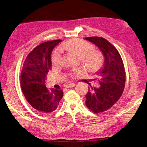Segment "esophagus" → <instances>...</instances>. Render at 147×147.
<instances>
[{
    "instance_id": "34e87169",
    "label": "esophagus",
    "mask_w": 147,
    "mask_h": 147,
    "mask_svg": "<svg viewBox=\"0 0 147 147\" xmlns=\"http://www.w3.org/2000/svg\"><path fill=\"white\" fill-rule=\"evenodd\" d=\"M76 85L75 84H74V83H73V84H67L66 85L65 87H67V88H69V87H73Z\"/></svg>"
}]
</instances>
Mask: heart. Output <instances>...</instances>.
<instances>
[{"label":"heart","mask_w":147,"mask_h":147,"mask_svg":"<svg viewBox=\"0 0 147 147\" xmlns=\"http://www.w3.org/2000/svg\"><path fill=\"white\" fill-rule=\"evenodd\" d=\"M62 51H67L80 58L82 63L88 69L94 71L97 69L102 62V56L96 51H93L91 44L81 39L74 38L65 42L60 47ZM53 64L57 66L61 62V54L59 51H57L53 56ZM84 69L80 68L74 70L71 73L72 76H80L85 73Z\"/></svg>","instance_id":"1"}]
</instances>
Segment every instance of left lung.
<instances>
[{"label": "left lung", "instance_id": "8db88e82", "mask_svg": "<svg viewBox=\"0 0 147 147\" xmlns=\"http://www.w3.org/2000/svg\"><path fill=\"white\" fill-rule=\"evenodd\" d=\"M85 39L94 44L104 58L102 65L96 73L100 86L99 88L90 86L85 96V105L95 113H102L113 107L123 92L125 84L123 63L118 50L106 39L98 36Z\"/></svg>", "mask_w": 147, "mask_h": 147}]
</instances>
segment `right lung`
Masks as SVG:
<instances>
[{"label": "right lung", "mask_w": 147, "mask_h": 147, "mask_svg": "<svg viewBox=\"0 0 147 147\" xmlns=\"http://www.w3.org/2000/svg\"><path fill=\"white\" fill-rule=\"evenodd\" d=\"M62 42L55 40L40 44L29 53L24 63L20 85L26 100L34 109L42 113L56 110L63 97V90L48 89L46 86L47 74L51 69V54Z\"/></svg>", "instance_id": "obj_1"}]
</instances>
